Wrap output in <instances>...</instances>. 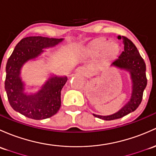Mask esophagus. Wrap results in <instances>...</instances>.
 I'll use <instances>...</instances> for the list:
<instances>
[{
    "label": "esophagus",
    "mask_w": 156,
    "mask_h": 156,
    "mask_svg": "<svg viewBox=\"0 0 156 156\" xmlns=\"http://www.w3.org/2000/svg\"><path fill=\"white\" fill-rule=\"evenodd\" d=\"M75 71L82 75H86L88 73V71H87V70L85 69L84 67H79V68H76Z\"/></svg>",
    "instance_id": "obj_1"
}]
</instances>
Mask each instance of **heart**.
<instances>
[{"instance_id": "1", "label": "heart", "mask_w": 156, "mask_h": 156, "mask_svg": "<svg viewBox=\"0 0 156 156\" xmlns=\"http://www.w3.org/2000/svg\"><path fill=\"white\" fill-rule=\"evenodd\" d=\"M105 51V54L108 57H114L118 55L119 46L115 42L110 43L106 39H101L88 51V53L91 56H99Z\"/></svg>"}]
</instances>
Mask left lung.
I'll return each instance as SVG.
<instances>
[{
	"instance_id": "obj_1",
	"label": "left lung",
	"mask_w": 156,
	"mask_h": 156,
	"mask_svg": "<svg viewBox=\"0 0 156 156\" xmlns=\"http://www.w3.org/2000/svg\"><path fill=\"white\" fill-rule=\"evenodd\" d=\"M118 39L123 40L124 51L122 52L117 59L111 64V66L119 68L129 73L132 83V93L129 101L119 111L110 115H98L93 114L96 118L105 120H112L121 118L128 114L135 111L140 104L143 93L147 84L146 76V65L143 58L135 45L125 36H118Z\"/></svg>"
}]
</instances>
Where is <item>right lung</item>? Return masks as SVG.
Returning <instances> with one entry per match:
<instances>
[{"label":"right lung","instance_id":"right-lung-1","mask_svg":"<svg viewBox=\"0 0 156 156\" xmlns=\"http://www.w3.org/2000/svg\"><path fill=\"white\" fill-rule=\"evenodd\" d=\"M64 38L30 36L22 38L15 48L6 66L5 90L12 108L34 120H43L57 113L61 106V91L68 77L50 73V76L34 93L26 92L21 69L27 62L37 59L46 52L62 42ZM31 88H33L32 86Z\"/></svg>","mask_w":156,"mask_h":156}]
</instances>
